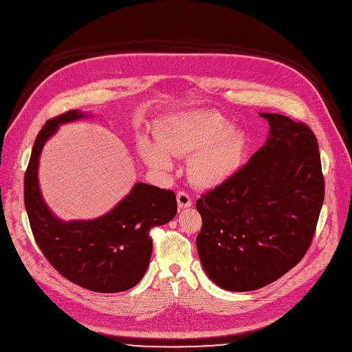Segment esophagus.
I'll return each instance as SVG.
<instances>
[{"mask_svg":"<svg viewBox=\"0 0 352 352\" xmlns=\"http://www.w3.org/2000/svg\"><path fill=\"white\" fill-rule=\"evenodd\" d=\"M176 197H177V205H179V208H180V209H184V208L191 206L192 201H191V197H190L187 192H184V191H179Z\"/></svg>","mask_w":352,"mask_h":352,"instance_id":"34e87169","label":"esophagus"}]
</instances>
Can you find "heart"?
<instances>
[{"label":"heart","instance_id":"heart-1","mask_svg":"<svg viewBox=\"0 0 352 352\" xmlns=\"http://www.w3.org/2000/svg\"><path fill=\"white\" fill-rule=\"evenodd\" d=\"M146 162L166 172L172 168L170 155H192L188 162L191 182L202 188L225 184L240 169L245 154V138L221 115L208 111H190L170 116L160 143L144 138L140 144Z\"/></svg>","mask_w":352,"mask_h":352}]
</instances>
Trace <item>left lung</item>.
Listing matches in <instances>:
<instances>
[{"instance_id": "obj_1", "label": "left lung", "mask_w": 352, "mask_h": 352, "mask_svg": "<svg viewBox=\"0 0 352 352\" xmlns=\"http://www.w3.org/2000/svg\"><path fill=\"white\" fill-rule=\"evenodd\" d=\"M265 144L225 184L197 202V251L206 276L223 290L252 292L294 267L311 245L324 199L318 140L280 113Z\"/></svg>"}]
</instances>
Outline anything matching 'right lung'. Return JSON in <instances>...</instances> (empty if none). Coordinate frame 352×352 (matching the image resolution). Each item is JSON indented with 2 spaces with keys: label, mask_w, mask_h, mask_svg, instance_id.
Returning a JSON list of instances; mask_svg holds the SVG:
<instances>
[{
  "label": "right lung",
  "mask_w": 352,
  "mask_h": 352,
  "mask_svg": "<svg viewBox=\"0 0 352 352\" xmlns=\"http://www.w3.org/2000/svg\"><path fill=\"white\" fill-rule=\"evenodd\" d=\"M86 118L91 113L74 109L43 126L25 175V206L36 243L63 277L96 293H120L146 274L153 252L150 230L176 217L177 202L172 190L138 182L102 217L59 219L41 195V151L60 124Z\"/></svg>",
  "instance_id": "add662e5"
}]
</instances>
